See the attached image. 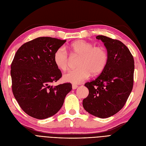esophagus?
I'll list each match as a JSON object with an SVG mask.
<instances>
[{
  "instance_id": "1",
  "label": "esophagus",
  "mask_w": 146,
  "mask_h": 146,
  "mask_svg": "<svg viewBox=\"0 0 146 146\" xmlns=\"http://www.w3.org/2000/svg\"><path fill=\"white\" fill-rule=\"evenodd\" d=\"M77 87H78V86H77V85H74V84H73V85H72V89H73V90H76V89H77Z\"/></svg>"
}]
</instances>
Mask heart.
I'll return each mask as SVG.
<instances>
[{"label":"heart","instance_id":"1","mask_svg":"<svg viewBox=\"0 0 146 146\" xmlns=\"http://www.w3.org/2000/svg\"><path fill=\"white\" fill-rule=\"evenodd\" d=\"M69 48L72 55L80 56L77 64L79 68L65 73L63 76L64 82L79 84L88 79L91 72L98 74L107 65L108 54L103 47H94L91 42L78 40L72 43ZM54 60L58 69L61 70L67 69L69 56L64 47H61L56 50Z\"/></svg>","mask_w":146,"mask_h":146}]
</instances>
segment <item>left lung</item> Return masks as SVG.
Listing matches in <instances>:
<instances>
[{"label":"left lung","instance_id":"left-lung-1","mask_svg":"<svg viewBox=\"0 0 146 146\" xmlns=\"http://www.w3.org/2000/svg\"><path fill=\"white\" fill-rule=\"evenodd\" d=\"M96 39L104 43L108 61L98 78L85 84L89 94L83 99V107L92 115L107 118L120 111L131 93L134 59L121 41L103 35H98Z\"/></svg>","mask_w":146,"mask_h":146}]
</instances>
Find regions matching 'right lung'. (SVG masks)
<instances>
[{
    "label": "right lung",
    "instance_id": "obj_1",
    "mask_svg": "<svg viewBox=\"0 0 146 146\" xmlns=\"http://www.w3.org/2000/svg\"><path fill=\"white\" fill-rule=\"evenodd\" d=\"M66 41L39 37L24 44L16 53L11 65L13 93L31 117L44 119L54 116L72 90L70 83L51 86L62 76L54 56Z\"/></svg>",
    "mask_w": 146,
    "mask_h": 146
}]
</instances>
